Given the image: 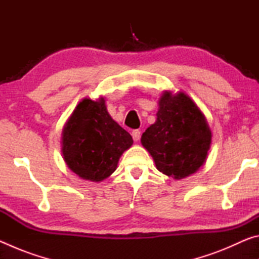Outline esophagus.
Masks as SVG:
<instances>
[{
  "mask_svg": "<svg viewBox=\"0 0 259 259\" xmlns=\"http://www.w3.org/2000/svg\"><path fill=\"white\" fill-rule=\"evenodd\" d=\"M133 138L135 142H138V140L140 139V131L139 130H134L133 131Z\"/></svg>",
  "mask_w": 259,
  "mask_h": 259,
  "instance_id": "obj_1",
  "label": "esophagus"
}]
</instances>
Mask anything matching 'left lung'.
<instances>
[{
	"mask_svg": "<svg viewBox=\"0 0 259 259\" xmlns=\"http://www.w3.org/2000/svg\"><path fill=\"white\" fill-rule=\"evenodd\" d=\"M211 137L204 114L190 96L165 90L159 98L155 123L145 130L140 142L156 169L178 181L204 164Z\"/></svg>",
	"mask_w": 259,
	"mask_h": 259,
	"instance_id": "1",
	"label": "left lung"
}]
</instances>
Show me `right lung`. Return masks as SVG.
Returning <instances> with one entry per match:
<instances>
[{
    "mask_svg": "<svg viewBox=\"0 0 259 259\" xmlns=\"http://www.w3.org/2000/svg\"><path fill=\"white\" fill-rule=\"evenodd\" d=\"M133 144L128 131L109 115L104 97L82 99L61 133L65 163L80 178L95 183L115 171L121 155Z\"/></svg>",
    "mask_w": 259,
    "mask_h": 259,
    "instance_id": "1",
    "label": "right lung"
}]
</instances>
